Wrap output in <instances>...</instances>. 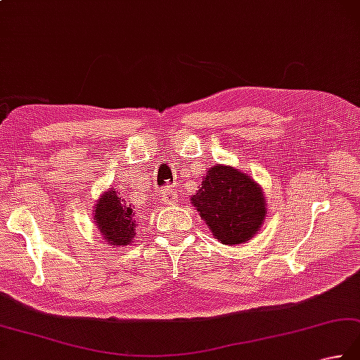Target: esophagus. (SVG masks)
<instances>
[{
	"instance_id": "1",
	"label": "esophagus",
	"mask_w": 360,
	"mask_h": 360,
	"mask_svg": "<svg viewBox=\"0 0 360 360\" xmlns=\"http://www.w3.org/2000/svg\"><path fill=\"white\" fill-rule=\"evenodd\" d=\"M162 200H164L165 204H172L174 201V195L173 193H168V192H164V198H162Z\"/></svg>"
}]
</instances>
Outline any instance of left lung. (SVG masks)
<instances>
[{"mask_svg":"<svg viewBox=\"0 0 360 360\" xmlns=\"http://www.w3.org/2000/svg\"><path fill=\"white\" fill-rule=\"evenodd\" d=\"M190 202L218 242L229 246L251 240L266 217L262 187L231 165L210 167Z\"/></svg>","mask_w":360,"mask_h":360,"instance_id":"1","label":"left lung"}]
</instances>
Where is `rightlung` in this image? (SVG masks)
<instances>
[{"instance_id": "right-lung-1", "label": "right lung", "mask_w": 360, "mask_h": 360, "mask_svg": "<svg viewBox=\"0 0 360 360\" xmlns=\"http://www.w3.org/2000/svg\"><path fill=\"white\" fill-rule=\"evenodd\" d=\"M94 223L108 245L122 248L134 242L137 226V214L129 198L115 188H108L96 200Z\"/></svg>"}]
</instances>
